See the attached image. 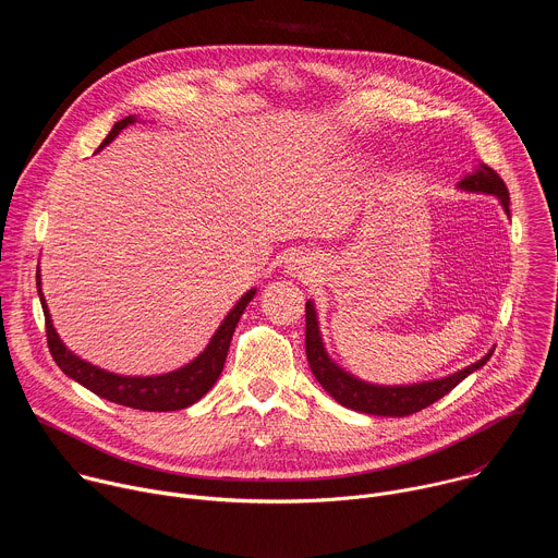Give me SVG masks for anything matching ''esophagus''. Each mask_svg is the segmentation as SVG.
Returning a JSON list of instances; mask_svg holds the SVG:
<instances>
[{
  "mask_svg": "<svg viewBox=\"0 0 558 558\" xmlns=\"http://www.w3.org/2000/svg\"><path fill=\"white\" fill-rule=\"evenodd\" d=\"M284 269L289 276L293 278H313L317 274V263L313 258V254H306V252H293L289 254L287 263H284Z\"/></svg>",
  "mask_w": 558,
  "mask_h": 558,
  "instance_id": "34e87169",
  "label": "esophagus"
}]
</instances>
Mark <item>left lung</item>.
I'll return each mask as SVG.
<instances>
[{
    "instance_id": "left-lung-1",
    "label": "left lung",
    "mask_w": 558,
    "mask_h": 558,
    "mask_svg": "<svg viewBox=\"0 0 558 558\" xmlns=\"http://www.w3.org/2000/svg\"><path fill=\"white\" fill-rule=\"evenodd\" d=\"M459 190L497 196L499 203L504 205L506 214H510V194H508L506 183L493 168H488L484 163L472 174H465L459 181ZM304 308H306L304 347H306V360H308V366H311L315 379L323 384V388L333 397L338 404H342L351 411H357V413H366V415L407 417V415L420 413L422 409L441 400L446 392H450L470 373L482 368L495 353V349H493L480 362H474V364H470L448 377H441V379H430V381L411 384V386L368 384V381H362L355 375L347 373L342 366H338L329 357L323 336H320V325H317V313H315L313 302L308 300Z\"/></svg>"
}]
</instances>
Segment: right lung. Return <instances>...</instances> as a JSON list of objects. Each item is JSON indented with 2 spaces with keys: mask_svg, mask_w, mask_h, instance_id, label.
I'll use <instances>...</instances> for the list:
<instances>
[{
  "mask_svg": "<svg viewBox=\"0 0 558 558\" xmlns=\"http://www.w3.org/2000/svg\"><path fill=\"white\" fill-rule=\"evenodd\" d=\"M134 121H136V117H125V119L117 121L114 128L110 130V134L99 145V149L110 145L114 141V136L123 128L132 125ZM37 291H39L44 315H46L48 349H50V355L57 362V366L68 377H72L74 381L86 386L95 395L104 397V400L121 404V407H128V409H136V411H149V413L181 411V409H187V407L196 404L203 395H207V390L216 384V379L222 373L225 357H227L229 342H231V336L235 331V325H238V320H241L245 306L256 295V289H250L241 300H238L233 304V308L227 313L222 325L211 336V340L205 347V351L196 360L185 364L183 368L166 373V375L132 377V375H117V373L104 371L99 366H93L90 362L76 357L72 351H68L65 344L61 342L59 333L52 327L50 311H48L46 298L41 293L39 269H37Z\"/></svg>",
  "mask_w": 558,
  "mask_h": 558,
  "instance_id": "right-lung-1",
  "label": "right lung"
}]
</instances>
